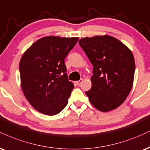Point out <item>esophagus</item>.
I'll list each match as a JSON object with an SVG mask.
<instances>
[{"mask_svg": "<svg viewBox=\"0 0 150 150\" xmlns=\"http://www.w3.org/2000/svg\"><path fill=\"white\" fill-rule=\"evenodd\" d=\"M82 82H83V80H82V79H80V80L77 81V82H76V84H77V85H80V84H81V83H82Z\"/></svg>", "mask_w": 150, "mask_h": 150, "instance_id": "obj_1", "label": "esophagus"}]
</instances>
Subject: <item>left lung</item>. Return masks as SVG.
<instances>
[{"mask_svg":"<svg viewBox=\"0 0 150 150\" xmlns=\"http://www.w3.org/2000/svg\"><path fill=\"white\" fill-rule=\"evenodd\" d=\"M79 45L93 66L92 86L85 92L91 103L102 112L118 108L133 86L136 66L132 52L109 35L84 38Z\"/></svg>","mask_w":150,"mask_h":150,"instance_id":"left-lung-1","label":"left lung"}]
</instances>
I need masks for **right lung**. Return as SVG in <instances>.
I'll return each instance as SVG.
<instances>
[{"instance_id": "obj_1", "label": "right lung", "mask_w": 150, "mask_h": 150, "mask_svg": "<svg viewBox=\"0 0 150 150\" xmlns=\"http://www.w3.org/2000/svg\"><path fill=\"white\" fill-rule=\"evenodd\" d=\"M78 39L44 37L21 57V89L28 101L40 112L55 115L67 105L74 85L68 79L64 61Z\"/></svg>"}]
</instances>
